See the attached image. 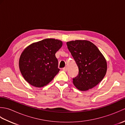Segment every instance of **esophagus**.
Returning <instances> with one entry per match:
<instances>
[{
	"label": "esophagus",
	"instance_id": "obj_1",
	"mask_svg": "<svg viewBox=\"0 0 125 125\" xmlns=\"http://www.w3.org/2000/svg\"><path fill=\"white\" fill-rule=\"evenodd\" d=\"M67 70H68L67 67H64V68H63V70L64 71H67Z\"/></svg>",
	"mask_w": 125,
	"mask_h": 125
}]
</instances>
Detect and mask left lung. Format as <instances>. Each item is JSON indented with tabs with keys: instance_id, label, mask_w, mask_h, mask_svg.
Returning a JSON list of instances; mask_svg holds the SVG:
<instances>
[{
	"instance_id": "8db88e82",
	"label": "left lung",
	"mask_w": 125,
	"mask_h": 125,
	"mask_svg": "<svg viewBox=\"0 0 125 125\" xmlns=\"http://www.w3.org/2000/svg\"><path fill=\"white\" fill-rule=\"evenodd\" d=\"M68 48L78 66V75L73 78L77 89L86 91L99 84L107 71V62L95 45L87 40L67 42Z\"/></svg>"
}]
</instances>
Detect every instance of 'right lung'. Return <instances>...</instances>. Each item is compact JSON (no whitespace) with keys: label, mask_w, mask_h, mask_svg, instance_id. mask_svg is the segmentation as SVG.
<instances>
[{"label":"right lung","mask_w":125,"mask_h":125,"mask_svg":"<svg viewBox=\"0 0 125 125\" xmlns=\"http://www.w3.org/2000/svg\"><path fill=\"white\" fill-rule=\"evenodd\" d=\"M62 42L46 39L26 47L20 55L19 65L25 80L35 87H41L51 82L60 71L55 54Z\"/></svg>","instance_id":"right-lung-1"}]
</instances>
